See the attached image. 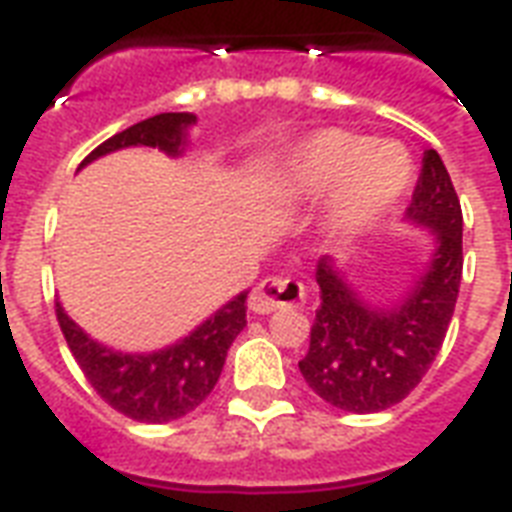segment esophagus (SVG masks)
Here are the masks:
<instances>
[{
  "label": "esophagus",
  "mask_w": 512,
  "mask_h": 512,
  "mask_svg": "<svg viewBox=\"0 0 512 512\" xmlns=\"http://www.w3.org/2000/svg\"><path fill=\"white\" fill-rule=\"evenodd\" d=\"M305 300V287L295 279H265L249 295V311L268 316L281 308H297Z\"/></svg>",
  "instance_id": "1"
}]
</instances>
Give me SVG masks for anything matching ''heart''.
Segmentation results:
<instances>
[{"mask_svg":"<svg viewBox=\"0 0 512 512\" xmlns=\"http://www.w3.org/2000/svg\"><path fill=\"white\" fill-rule=\"evenodd\" d=\"M412 180V159L398 143H372L356 132L319 130L292 151L284 185L297 199L329 193L327 220L337 233L372 225Z\"/></svg>","mask_w":512,"mask_h":512,"instance_id":"1","label":"heart"}]
</instances>
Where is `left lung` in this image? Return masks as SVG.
Here are the masks:
<instances>
[{"instance_id": "left-lung-1", "label": "left lung", "mask_w": 512, "mask_h": 512, "mask_svg": "<svg viewBox=\"0 0 512 512\" xmlns=\"http://www.w3.org/2000/svg\"><path fill=\"white\" fill-rule=\"evenodd\" d=\"M406 217L428 225L430 263L393 308H372L329 257L316 265L321 308L300 372L316 396L342 412H382L412 393L444 345L462 281V209L441 156H422Z\"/></svg>"}]
</instances>
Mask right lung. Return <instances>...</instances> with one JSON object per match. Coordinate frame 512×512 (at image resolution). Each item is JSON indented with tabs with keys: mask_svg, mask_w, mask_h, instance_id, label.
<instances>
[{
	"mask_svg": "<svg viewBox=\"0 0 512 512\" xmlns=\"http://www.w3.org/2000/svg\"><path fill=\"white\" fill-rule=\"evenodd\" d=\"M193 122V114L151 116L100 143L82 167L127 146L162 148L170 156H177L183 151L185 130ZM55 316L76 364L108 406L130 420L172 422L193 412L217 385L231 342L247 327V292L233 297L185 340L146 356L116 353L98 345L68 319L60 303H55Z\"/></svg>",
	"mask_w": 512,
	"mask_h": 512,
	"instance_id": "add662e5",
	"label": "right lung"
}]
</instances>
